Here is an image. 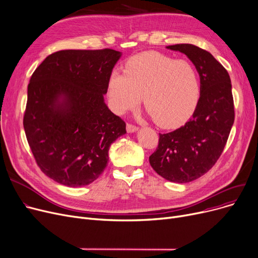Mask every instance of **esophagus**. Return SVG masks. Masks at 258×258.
Segmentation results:
<instances>
[{"label":"esophagus","mask_w":258,"mask_h":258,"mask_svg":"<svg viewBox=\"0 0 258 258\" xmlns=\"http://www.w3.org/2000/svg\"><path fill=\"white\" fill-rule=\"evenodd\" d=\"M138 131V127L136 125H133V124H130V123H127L126 124V132L127 133H135Z\"/></svg>","instance_id":"esophagus-1"}]
</instances>
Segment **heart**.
Here are the masks:
<instances>
[{
    "instance_id": "heart-1",
    "label": "heart",
    "mask_w": 258,
    "mask_h": 258,
    "mask_svg": "<svg viewBox=\"0 0 258 258\" xmlns=\"http://www.w3.org/2000/svg\"><path fill=\"white\" fill-rule=\"evenodd\" d=\"M123 73L114 71L107 81L108 102L116 114L135 109L143 96L156 124L172 128L187 120L197 105L199 78L186 60L145 51L130 58Z\"/></svg>"
}]
</instances>
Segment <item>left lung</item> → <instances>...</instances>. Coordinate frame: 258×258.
Segmentation results:
<instances>
[{
    "mask_svg": "<svg viewBox=\"0 0 258 258\" xmlns=\"http://www.w3.org/2000/svg\"><path fill=\"white\" fill-rule=\"evenodd\" d=\"M166 48L184 53L194 64L200 78V97L183 126L159 134L150 164L166 180L185 183L206 174L225 149L234 123L232 84L225 67L209 51L192 44Z\"/></svg>",
    "mask_w": 258,
    "mask_h": 258,
    "instance_id": "left-lung-1",
    "label": "left lung"
}]
</instances>
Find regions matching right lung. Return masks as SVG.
I'll return each mask as SVG.
<instances>
[{
  "mask_svg": "<svg viewBox=\"0 0 258 258\" xmlns=\"http://www.w3.org/2000/svg\"><path fill=\"white\" fill-rule=\"evenodd\" d=\"M114 49L60 50L32 74L23 125L41 171L66 186L102 174L110 144L125 123L104 102L108 77L121 57Z\"/></svg>",
  "mask_w": 258,
  "mask_h": 258,
  "instance_id": "right-lung-1",
  "label": "right lung"
}]
</instances>
